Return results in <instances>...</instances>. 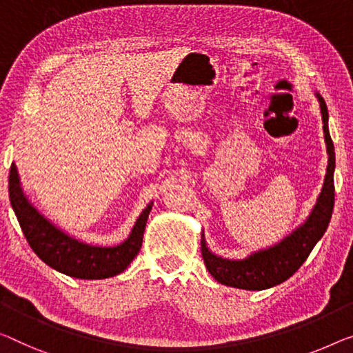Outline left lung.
Instances as JSON below:
<instances>
[{"mask_svg": "<svg viewBox=\"0 0 353 353\" xmlns=\"http://www.w3.org/2000/svg\"><path fill=\"white\" fill-rule=\"evenodd\" d=\"M322 110L323 133L328 149V168L322 193L317 199L309 219L282 243L252 254L244 260H227L214 255L204 239L201 241V254L204 265L215 281L228 287L244 288V290H265L285 282L307 260L314 245L328 228L334 208V145L328 131V109L325 99L317 93Z\"/></svg>", "mask_w": 353, "mask_h": 353, "instance_id": "obj_1", "label": "left lung"}]
</instances>
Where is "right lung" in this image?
Returning <instances> with one entry per match:
<instances>
[{"instance_id": "1", "label": "right lung", "mask_w": 353, "mask_h": 353, "mask_svg": "<svg viewBox=\"0 0 353 353\" xmlns=\"http://www.w3.org/2000/svg\"><path fill=\"white\" fill-rule=\"evenodd\" d=\"M9 199L34 254L54 270L77 279H106L125 271L139 254L152 209L150 204L144 209L125 243L115 247H99L71 238L42 217L23 194L14 163L9 171Z\"/></svg>"}]
</instances>
